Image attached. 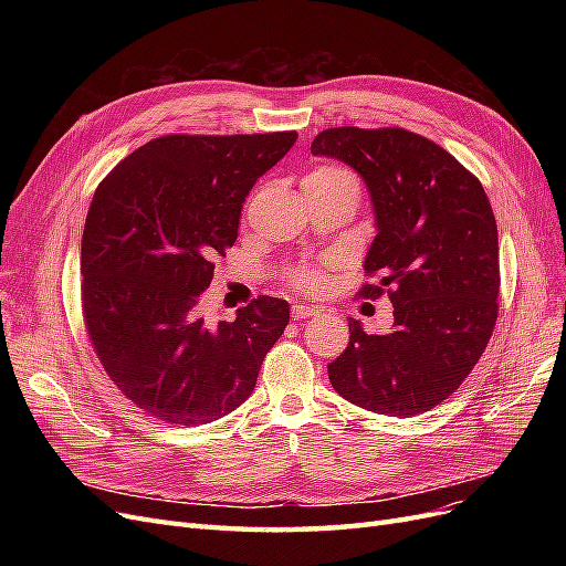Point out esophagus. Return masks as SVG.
<instances>
[{
    "label": "esophagus",
    "instance_id": "esophagus-1",
    "mask_svg": "<svg viewBox=\"0 0 566 566\" xmlns=\"http://www.w3.org/2000/svg\"><path fill=\"white\" fill-rule=\"evenodd\" d=\"M314 314H316V310L310 304H293V318L295 321H304V318H310Z\"/></svg>",
    "mask_w": 566,
    "mask_h": 566
}]
</instances>
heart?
I'll list each match as a JSON object with an SVG mask.
<instances>
[{"instance_id": "b5f03b06", "label": "heart", "mask_w": 566, "mask_h": 566, "mask_svg": "<svg viewBox=\"0 0 566 566\" xmlns=\"http://www.w3.org/2000/svg\"><path fill=\"white\" fill-rule=\"evenodd\" d=\"M342 177H352L345 169H337V167H325V169H316L306 179H342ZM293 285L302 287V290H316L318 287V273L316 271H295L293 276H290Z\"/></svg>"}]
</instances>
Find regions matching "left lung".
Here are the masks:
<instances>
[{
	"instance_id": "obj_1",
	"label": "left lung",
	"mask_w": 566,
	"mask_h": 566,
	"mask_svg": "<svg viewBox=\"0 0 566 566\" xmlns=\"http://www.w3.org/2000/svg\"><path fill=\"white\" fill-rule=\"evenodd\" d=\"M314 156L361 175L375 238L364 297L394 304V325L368 335L349 318V345L328 364L339 397L375 413L410 418L468 378L499 318V229L482 184L451 153L399 127L321 132Z\"/></svg>"
}]
</instances>
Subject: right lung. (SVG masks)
<instances>
[{
    "mask_svg": "<svg viewBox=\"0 0 566 566\" xmlns=\"http://www.w3.org/2000/svg\"><path fill=\"white\" fill-rule=\"evenodd\" d=\"M295 142L297 132L160 136L96 188L82 233L84 325L108 378L153 418H224L283 335L285 300L260 295L217 325L198 304L252 186Z\"/></svg>",
    "mask_w": 566,
    "mask_h": 566,
    "instance_id": "1",
    "label": "right lung"
}]
</instances>
